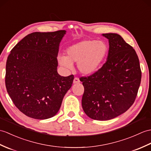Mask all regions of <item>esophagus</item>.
Instances as JSON below:
<instances>
[{"instance_id": "1", "label": "esophagus", "mask_w": 151, "mask_h": 151, "mask_svg": "<svg viewBox=\"0 0 151 151\" xmlns=\"http://www.w3.org/2000/svg\"><path fill=\"white\" fill-rule=\"evenodd\" d=\"M80 80L78 78H75L74 80H73V83L76 84V83H80Z\"/></svg>"}]
</instances>
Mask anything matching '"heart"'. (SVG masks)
Here are the masks:
<instances>
[{
	"instance_id": "heart-1",
	"label": "heart",
	"mask_w": 151,
	"mask_h": 151,
	"mask_svg": "<svg viewBox=\"0 0 151 151\" xmlns=\"http://www.w3.org/2000/svg\"><path fill=\"white\" fill-rule=\"evenodd\" d=\"M108 45L102 40H84L69 47L66 57L58 56L59 64L67 69L73 68L77 63L79 71L83 75L95 72L103 64L108 53Z\"/></svg>"
}]
</instances>
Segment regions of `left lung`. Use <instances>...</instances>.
<instances>
[{
	"instance_id": "left-lung-1",
	"label": "left lung",
	"mask_w": 151,
	"mask_h": 151,
	"mask_svg": "<svg viewBox=\"0 0 151 151\" xmlns=\"http://www.w3.org/2000/svg\"><path fill=\"white\" fill-rule=\"evenodd\" d=\"M109 40L106 62L94 74L82 77V106L87 116L109 120L127 111L134 103L141 82L138 55L120 35H101Z\"/></svg>"
}]
</instances>
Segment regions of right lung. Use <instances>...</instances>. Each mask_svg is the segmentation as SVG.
I'll use <instances>...</instances> for the list:
<instances>
[{
	"label": "right lung",
	"instance_id": "obj_1",
	"mask_svg": "<svg viewBox=\"0 0 151 151\" xmlns=\"http://www.w3.org/2000/svg\"><path fill=\"white\" fill-rule=\"evenodd\" d=\"M66 31L34 32L14 47L6 65V87L15 106L30 118L57 114L74 76L57 72L60 43Z\"/></svg>",
	"mask_w": 151,
	"mask_h": 151
}]
</instances>
